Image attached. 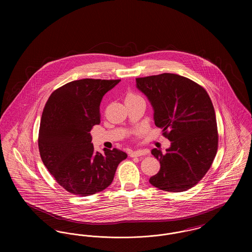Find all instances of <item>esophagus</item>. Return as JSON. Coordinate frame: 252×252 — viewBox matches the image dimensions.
Returning a JSON list of instances; mask_svg holds the SVG:
<instances>
[{"label":"esophagus","instance_id":"1","mask_svg":"<svg viewBox=\"0 0 252 252\" xmlns=\"http://www.w3.org/2000/svg\"><path fill=\"white\" fill-rule=\"evenodd\" d=\"M146 154H147V151H146V150H141V149H139V150H135V151H131V152L129 153V156L141 157L144 156V155H146Z\"/></svg>","mask_w":252,"mask_h":252}]
</instances>
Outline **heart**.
I'll use <instances>...</instances> for the list:
<instances>
[{
	"label": "heart",
	"mask_w": 252,
	"mask_h": 252,
	"mask_svg": "<svg viewBox=\"0 0 252 252\" xmlns=\"http://www.w3.org/2000/svg\"><path fill=\"white\" fill-rule=\"evenodd\" d=\"M134 97H137V96L134 95V94H128V95L126 96V99H130V98H134Z\"/></svg>",
	"instance_id": "1"
}]
</instances>
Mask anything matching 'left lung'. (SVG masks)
<instances>
[{
  "label": "left lung",
  "instance_id": "1",
  "mask_svg": "<svg viewBox=\"0 0 252 252\" xmlns=\"http://www.w3.org/2000/svg\"><path fill=\"white\" fill-rule=\"evenodd\" d=\"M136 88L147 97L154 122L171 142L165 153L153 148L160 169L149 182L166 192L193 187L211 167L217 151L216 112L201 86L175 73L136 78Z\"/></svg>",
  "mask_w": 252,
  "mask_h": 252
}]
</instances>
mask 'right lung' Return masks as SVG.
Returning a JSON list of instances; mask_svg holds the SVG:
<instances>
[{
	"label": "right lung",
	"instance_id": "1",
	"mask_svg": "<svg viewBox=\"0 0 252 252\" xmlns=\"http://www.w3.org/2000/svg\"><path fill=\"white\" fill-rule=\"evenodd\" d=\"M121 80L80 79L56 90L42 112L38 148L44 165L65 190L87 196L111 184L126 153L94 150L90 131L100 124V104Z\"/></svg>",
	"mask_w": 252,
	"mask_h": 252
}]
</instances>
